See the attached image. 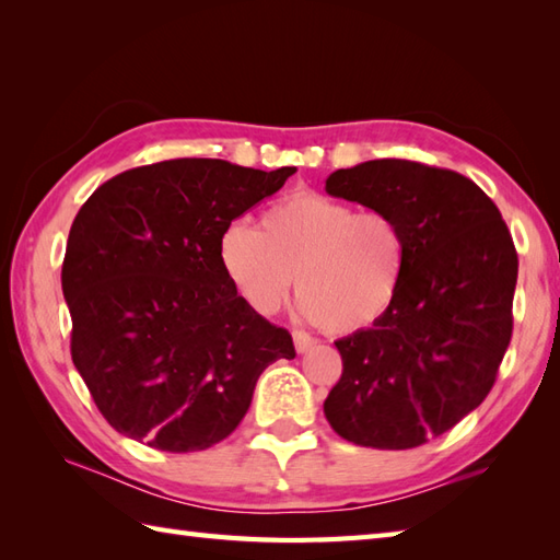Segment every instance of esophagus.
<instances>
[{
  "mask_svg": "<svg viewBox=\"0 0 560 560\" xmlns=\"http://www.w3.org/2000/svg\"><path fill=\"white\" fill-rule=\"evenodd\" d=\"M293 343H295V351H299V353H305L307 349H313V347H315L317 339L307 335V331L295 329V331H293Z\"/></svg>",
  "mask_w": 560,
  "mask_h": 560,
  "instance_id": "obj_1",
  "label": "esophagus"
}]
</instances>
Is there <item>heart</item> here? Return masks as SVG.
<instances>
[{
  "instance_id": "b5f03b06",
  "label": "heart",
  "mask_w": 560,
  "mask_h": 560,
  "mask_svg": "<svg viewBox=\"0 0 560 560\" xmlns=\"http://www.w3.org/2000/svg\"><path fill=\"white\" fill-rule=\"evenodd\" d=\"M219 261L255 313H277L295 281L305 317L331 335H353L392 311L409 243L385 211H359L349 201L301 189L267 207L259 229L245 221L225 225Z\"/></svg>"
}]
</instances>
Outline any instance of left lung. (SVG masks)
<instances>
[{
	"instance_id": "left-lung-1",
	"label": "left lung",
	"mask_w": 560,
	"mask_h": 560,
	"mask_svg": "<svg viewBox=\"0 0 560 560\" xmlns=\"http://www.w3.org/2000/svg\"><path fill=\"white\" fill-rule=\"evenodd\" d=\"M327 192L395 217L409 261L392 311L335 341L343 371L325 416L343 440L409 450L489 395L513 337L517 253L501 211L455 171L380 159L337 171Z\"/></svg>"
}]
</instances>
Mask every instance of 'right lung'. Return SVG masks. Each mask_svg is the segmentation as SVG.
<instances>
[{
  "instance_id": "1",
  "label": "right lung",
  "mask_w": 560,
  "mask_h": 560,
  "mask_svg": "<svg viewBox=\"0 0 560 560\" xmlns=\"http://www.w3.org/2000/svg\"><path fill=\"white\" fill-rule=\"evenodd\" d=\"M295 173L175 159L110 177L71 223L62 291L71 361L117 433L163 452L229 438L261 371L295 359L219 261L225 225Z\"/></svg>"
}]
</instances>
